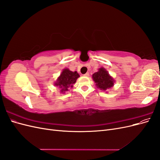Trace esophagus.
<instances>
[{"instance_id": "obj_1", "label": "esophagus", "mask_w": 160, "mask_h": 160, "mask_svg": "<svg viewBox=\"0 0 160 160\" xmlns=\"http://www.w3.org/2000/svg\"><path fill=\"white\" fill-rule=\"evenodd\" d=\"M83 75L85 76V77H89V72H86V73L84 74Z\"/></svg>"}]
</instances>
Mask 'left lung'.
I'll use <instances>...</instances> for the list:
<instances>
[{
    "label": "left lung",
    "instance_id": "8db88e82",
    "mask_svg": "<svg viewBox=\"0 0 160 160\" xmlns=\"http://www.w3.org/2000/svg\"><path fill=\"white\" fill-rule=\"evenodd\" d=\"M95 84L101 90L105 91L113 86V79L109 76L108 72L103 68H100L92 76Z\"/></svg>",
    "mask_w": 160,
    "mask_h": 160
}]
</instances>
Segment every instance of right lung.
Listing matches in <instances>:
<instances>
[{
	"label": "right lung",
	"instance_id": "1",
	"mask_svg": "<svg viewBox=\"0 0 160 160\" xmlns=\"http://www.w3.org/2000/svg\"><path fill=\"white\" fill-rule=\"evenodd\" d=\"M79 77V75L77 73V71L72 72L68 69H65L62 71L60 77L58 78L55 85L59 87L62 93L68 91L69 87H72L77 79Z\"/></svg>",
	"mask_w": 160,
	"mask_h": 160
}]
</instances>
